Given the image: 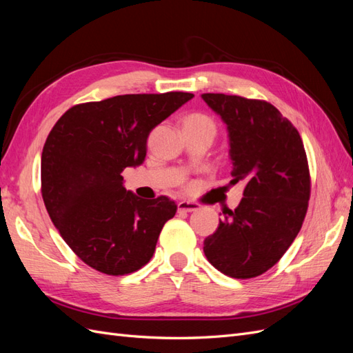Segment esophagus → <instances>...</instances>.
I'll use <instances>...</instances> for the list:
<instances>
[{
    "label": "esophagus",
    "instance_id": "1",
    "mask_svg": "<svg viewBox=\"0 0 353 353\" xmlns=\"http://www.w3.org/2000/svg\"><path fill=\"white\" fill-rule=\"evenodd\" d=\"M199 209H200V205H199V203H194V201L181 200L178 203V210H181V212H194V210H199Z\"/></svg>",
    "mask_w": 353,
    "mask_h": 353
}]
</instances>
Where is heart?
<instances>
[{
    "label": "heart",
    "instance_id": "heart-1",
    "mask_svg": "<svg viewBox=\"0 0 353 353\" xmlns=\"http://www.w3.org/2000/svg\"><path fill=\"white\" fill-rule=\"evenodd\" d=\"M184 125H194V126H203L208 128L213 134L216 131V125L213 122V119L210 116L205 114V113H191L185 117Z\"/></svg>",
    "mask_w": 353,
    "mask_h": 353
}]
</instances>
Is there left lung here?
<instances>
[{"instance_id": "left-lung-1", "label": "left lung", "mask_w": 353, "mask_h": 353, "mask_svg": "<svg viewBox=\"0 0 353 353\" xmlns=\"http://www.w3.org/2000/svg\"><path fill=\"white\" fill-rule=\"evenodd\" d=\"M201 97L227 123L231 184L245 185L239 208L219 219L203 252L222 274L253 279L283 258L302 228L311 197L303 141L268 101L213 92Z\"/></svg>"}]
</instances>
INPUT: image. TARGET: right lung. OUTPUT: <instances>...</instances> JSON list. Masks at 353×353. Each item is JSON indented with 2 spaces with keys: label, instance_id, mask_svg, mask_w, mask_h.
<instances>
[{
  "label": "right lung",
  "instance_id": "obj_1",
  "mask_svg": "<svg viewBox=\"0 0 353 353\" xmlns=\"http://www.w3.org/2000/svg\"><path fill=\"white\" fill-rule=\"evenodd\" d=\"M193 97L116 95L73 105L52 126L41 156V194L63 240L92 270L126 275L152 259L178 206L166 196L137 197L121 174L143 163L148 134Z\"/></svg>",
  "mask_w": 353,
  "mask_h": 353
}]
</instances>
